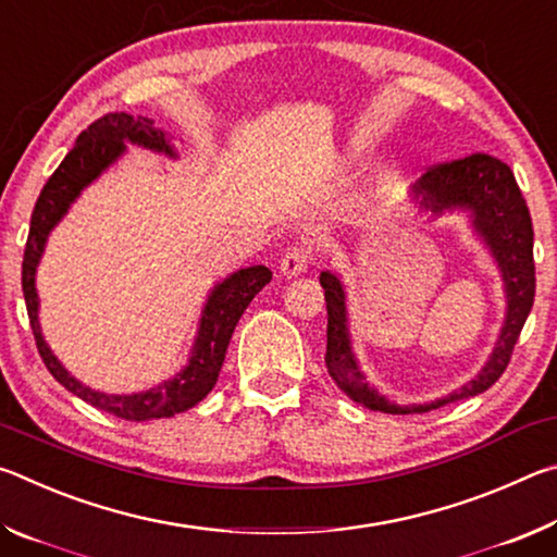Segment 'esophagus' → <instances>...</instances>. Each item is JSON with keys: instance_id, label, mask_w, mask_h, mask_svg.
Listing matches in <instances>:
<instances>
[{"instance_id": "obj_1", "label": "esophagus", "mask_w": 557, "mask_h": 557, "mask_svg": "<svg viewBox=\"0 0 557 557\" xmlns=\"http://www.w3.org/2000/svg\"><path fill=\"white\" fill-rule=\"evenodd\" d=\"M309 262H312V250L297 245V248H289L285 256H282L280 272L285 277H295V275H301V272L309 268Z\"/></svg>"}]
</instances>
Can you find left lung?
I'll return each mask as SVG.
<instances>
[{
    "label": "left lung",
    "mask_w": 557,
    "mask_h": 557,
    "mask_svg": "<svg viewBox=\"0 0 557 557\" xmlns=\"http://www.w3.org/2000/svg\"><path fill=\"white\" fill-rule=\"evenodd\" d=\"M412 196L422 211L442 215L445 211H469L471 225L479 233L494 260L498 262L506 289V319L492 356L476 379L459 391L425 405H395L366 381L351 351L348 334L346 295L334 272H322L319 282L326 299V371L336 388L354 403L369 410L388 414H412L442 408V405L471 398L502 379L521 329L531 314L535 297V262H533V223L521 188L508 164L492 154H469L455 162L430 166L412 186Z\"/></svg>",
    "instance_id": "1"
}]
</instances>
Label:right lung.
Returning a JSON list of instances; mask_svg holds the SVG:
<instances>
[{"label": "right lung", "instance_id": "add662e5", "mask_svg": "<svg viewBox=\"0 0 557 557\" xmlns=\"http://www.w3.org/2000/svg\"><path fill=\"white\" fill-rule=\"evenodd\" d=\"M125 143L139 145L154 152H164L176 157L174 147L169 145V137L162 129L154 127L152 120L132 117L127 112H108L100 120L92 122L81 132L78 139L69 154H65L59 169L44 184L39 199H36L32 213V228L26 238L24 262H22V289L26 299V312H29V324L36 338V348L44 358L46 369L59 381L63 388H69L81 400L90 403L92 408L115 414V418L129 422H145L172 418L176 412H184L201 403L206 395L219 381L225 351H228L233 329L243 317L245 307L250 305L252 297L272 280V272L265 265H252L233 272L211 289L206 299L199 334L191 346V358L178 371L174 379L159 383L157 388L132 395H112L90 391L88 385L75 381L73 375L63 369L59 358L51 354L49 344L44 342L39 326V295H36V268L44 256L46 238L59 223L69 206L78 199V194L90 182L106 172L115 159L125 152Z\"/></svg>", "mask_w": 557, "mask_h": 557}]
</instances>
